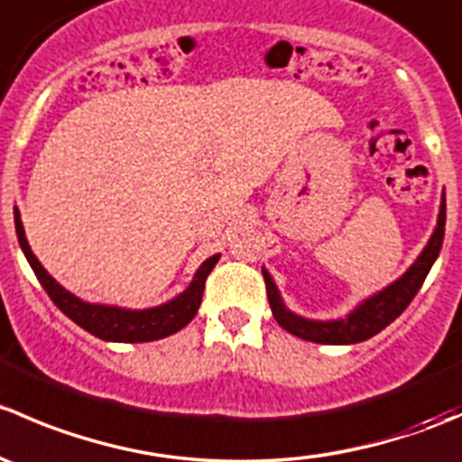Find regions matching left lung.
<instances>
[{
    "instance_id": "obj_1",
    "label": "left lung",
    "mask_w": 462,
    "mask_h": 462,
    "mask_svg": "<svg viewBox=\"0 0 462 462\" xmlns=\"http://www.w3.org/2000/svg\"><path fill=\"white\" fill-rule=\"evenodd\" d=\"M442 236H445V197H442L440 214H438L436 232L431 235L430 244H427V248L422 250V254L418 257L416 263H413L411 268L398 279V282L391 283L389 288L377 292V295L371 297V300H366L356 313L348 315L346 319H337V321H310V319L292 315L291 310H286L277 288H274L273 279H270V274L263 270L265 292H268V301H270V309H273L274 319H277L279 326L286 328L288 333L297 335V337L301 339H309V342H318V344L365 342V339L374 337L375 333H380L382 328H386V326H389L395 318H400L402 310L411 304L416 292L420 291L422 282H425L427 274H430L438 253H440Z\"/></svg>"
}]
</instances>
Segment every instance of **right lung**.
<instances>
[{
    "instance_id": "add662e5",
    "label": "right lung",
    "mask_w": 462,
    "mask_h": 462,
    "mask_svg": "<svg viewBox=\"0 0 462 462\" xmlns=\"http://www.w3.org/2000/svg\"><path fill=\"white\" fill-rule=\"evenodd\" d=\"M15 230L17 239H20L22 250H24L26 259H29L32 273L40 279L42 288L49 292L53 304L67 315L69 319L76 321L78 326L88 330L96 337L106 339V342H153V339L167 337V335L176 333L197 315L199 306H201L203 291H205V279L212 273L217 265L218 254L209 257L194 274V282L189 283L188 291L179 295L176 300L167 301V304L158 306V309L149 310H125L114 309V306H97L87 304V301L78 300L71 292L64 291L37 261L35 254L31 253V245L24 236V227H22L20 212L15 209Z\"/></svg>"
}]
</instances>
